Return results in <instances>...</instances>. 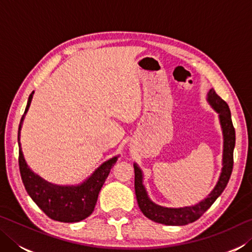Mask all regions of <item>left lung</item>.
Instances as JSON below:
<instances>
[{"label": "left lung", "instance_id": "obj_1", "mask_svg": "<svg viewBox=\"0 0 252 252\" xmlns=\"http://www.w3.org/2000/svg\"><path fill=\"white\" fill-rule=\"evenodd\" d=\"M208 103L211 108L219 114V121L223 135V153H222V169L218 179V182L211 192L207 195V198L201 200L194 206L182 207V208H167L159 206L149 198L146 187L143 185V173L142 170L134 163V189L136 201H138L140 210L144 216L158 223L167 225H185L198 220L217 198L223 192L224 188L227 187L230 176H231L233 168V149L236 144V132L231 120V113L227 104L217 94L216 91L211 89L207 94Z\"/></svg>", "mask_w": 252, "mask_h": 252}]
</instances>
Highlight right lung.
Returning a JSON list of instances; mask_svg holds the SVG:
<instances>
[{
  "instance_id": "add662e5",
  "label": "right lung",
  "mask_w": 252,
  "mask_h": 252,
  "mask_svg": "<svg viewBox=\"0 0 252 252\" xmlns=\"http://www.w3.org/2000/svg\"><path fill=\"white\" fill-rule=\"evenodd\" d=\"M33 94L34 91L28 99L27 108L21 119L18 132L19 167L23 185L28 194L49 218L61 222H79L88 218L94 210L101 188L105 182V179L108 178L111 168L116 164L119 156L103 162L93 171L90 177L85 179L80 185L58 186L37 176L30 169L25 161L20 142L21 129L25 114L28 113L31 105Z\"/></svg>"
}]
</instances>
